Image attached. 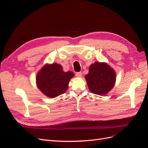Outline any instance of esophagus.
<instances>
[{"label": "esophagus", "mask_w": 148, "mask_h": 148, "mask_svg": "<svg viewBox=\"0 0 148 148\" xmlns=\"http://www.w3.org/2000/svg\"><path fill=\"white\" fill-rule=\"evenodd\" d=\"M82 75V73L81 72H78V73H76L75 74V76L77 77H81Z\"/></svg>", "instance_id": "obj_1"}]
</instances>
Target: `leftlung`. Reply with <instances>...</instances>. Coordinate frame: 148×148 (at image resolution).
I'll list each match as a JSON object with an SVG mask.
<instances>
[{
  "label": "left lung",
  "instance_id": "1",
  "mask_svg": "<svg viewBox=\"0 0 148 148\" xmlns=\"http://www.w3.org/2000/svg\"><path fill=\"white\" fill-rule=\"evenodd\" d=\"M85 79L90 91L95 94L104 95L114 86L116 73L106 63L96 62L90 65Z\"/></svg>",
  "mask_w": 148,
  "mask_h": 148
}]
</instances>
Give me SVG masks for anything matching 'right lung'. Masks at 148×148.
<instances>
[{
    "label": "right lung",
    "mask_w": 148,
    "mask_h": 148,
    "mask_svg": "<svg viewBox=\"0 0 148 148\" xmlns=\"http://www.w3.org/2000/svg\"><path fill=\"white\" fill-rule=\"evenodd\" d=\"M74 76L71 71L64 72L60 64L47 63L37 73L36 84L45 95L55 98L67 91L70 79Z\"/></svg>",
    "instance_id": "add662e5"
}]
</instances>
